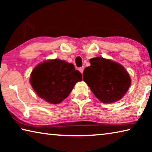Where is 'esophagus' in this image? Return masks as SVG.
Returning a JSON list of instances; mask_svg holds the SVG:
<instances>
[{"label": "esophagus", "instance_id": "1", "mask_svg": "<svg viewBox=\"0 0 152 152\" xmlns=\"http://www.w3.org/2000/svg\"><path fill=\"white\" fill-rule=\"evenodd\" d=\"M79 71L80 72L81 74L83 73V71H84V67H82V68H79Z\"/></svg>", "mask_w": 152, "mask_h": 152}]
</instances>
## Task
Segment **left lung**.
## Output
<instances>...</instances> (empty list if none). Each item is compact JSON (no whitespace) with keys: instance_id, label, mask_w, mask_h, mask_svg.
Segmentation results:
<instances>
[{"instance_id":"left-lung-1","label":"left lung","mask_w":152,"mask_h":152,"mask_svg":"<svg viewBox=\"0 0 152 152\" xmlns=\"http://www.w3.org/2000/svg\"><path fill=\"white\" fill-rule=\"evenodd\" d=\"M90 61L91 66L84 70L83 80L95 96L103 103H112L121 99L132 83L124 67L101 57L93 58Z\"/></svg>"}]
</instances>
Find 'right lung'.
Listing matches in <instances>:
<instances>
[{
	"label": "right lung",
	"instance_id": "add662e5",
	"mask_svg": "<svg viewBox=\"0 0 152 152\" xmlns=\"http://www.w3.org/2000/svg\"><path fill=\"white\" fill-rule=\"evenodd\" d=\"M82 81V74L72 63L59 59L43 61L35 67L30 83L37 94L51 104H59Z\"/></svg>",
	"mask_w": 152,
	"mask_h": 152
}]
</instances>
